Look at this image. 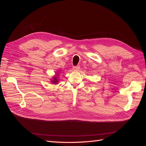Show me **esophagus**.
I'll return each instance as SVG.
<instances>
[{"mask_svg": "<svg viewBox=\"0 0 146 146\" xmlns=\"http://www.w3.org/2000/svg\"><path fill=\"white\" fill-rule=\"evenodd\" d=\"M79 69H80V66H73V69L74 70H78Z\"/></svg>", "mask_w": 146, "mask_h": 146, "instance_id": "obj_1", "label": "esophagus"}]
</instances>
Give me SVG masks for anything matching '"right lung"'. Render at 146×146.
<instances>
[{
  "instance_id": "add662e5",
  "label": "right lung",
  "mask_w": 146,
  "mask_h": 146,
  "mask_svg": "<svg viewBox=\"0 0 146 146\" xmlns=\"http://www.w3.org/2000/svg\"><path fill=\"white\" fill-rule=\"evenodd\" d=\"M53 82H54V83H57V79H56V77H55L54 78V80L52 81Z\"/></svg>"
}]
</instances>
